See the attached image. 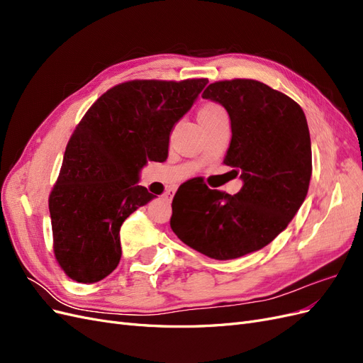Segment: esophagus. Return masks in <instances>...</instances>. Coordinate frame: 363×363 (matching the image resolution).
I'll list each match as a JSON object with an SVG mask.
<instances>
[{"instance_id":"esophagus-1","label":"esophagus","mask_w":363,"mask_h":363,"mask_svg":"<svg viewBox=\"0 0 363 363\" xmlns=\"http://www.w3.org/2000/svg\"><path fill=\"white\" fill-rule=\"evenodd\" d=\"M174 194H175V189H167V191H164V199H167L171 203Z\"/></svg>"}]
</instances>
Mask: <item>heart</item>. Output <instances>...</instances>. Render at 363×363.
Returning <instances> with one entry per match:
<instances>
[{"mask_svg": "<svg viewBox=\"0 0 363 363\" xmlns=\"http://www.w3.org/2000/svg\"><path fill=\"white\" fill-rule=\"evenodd\" d=\"M216 113H224V111L219 106L216 104H207L201 108L200 112V119L204 118V116H211V115H216Z\"/></svg>", "mask_w": 363, "mask_h": 363, "instance_id": "b5f03b06", "label": "heart"}]
</instances>
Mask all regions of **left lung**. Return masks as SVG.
Wrapping results in <instances>:
<instances>
[{"label": "left lung", "instance_id": "8db88e82", "mask_svg": "<svg viewBox=\"0 0 363 363\" xmlns=\"http://www.w3.org/2000/svg\"><path fill=\"white\" fill-rule=\"evenodd\" d=\"M203 98L228 113L224 163L240 174L242 188L235 195L207 186L177 192L171 228L207 257L238 259L268 245L301 207L312 175L309 127L298 104L256 80L216 82Z\"/></svg>", "mask_w": 363, "mask_h": 363}]
</instances>
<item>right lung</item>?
I'll list each match as a JSON object with an SVG mask.
<instances>
[{"instance_id":"add662e5","label":"right lung","mask_w":363,"mask_h":363,"mask_svg":"<svg viewBox=\"0 0 363 363\" xmlns=\"http://www.w3.org/2000/svg\"><path fill=\"white\" fill-rule=\"evenodd\" d=\"M207 83L127 82L86 112L50 195L54 255L68 277L95 283L118 267L121 225L155 199L138 184L140 169L167 160L172 128Z\"/></svg>"}]
</instances>
